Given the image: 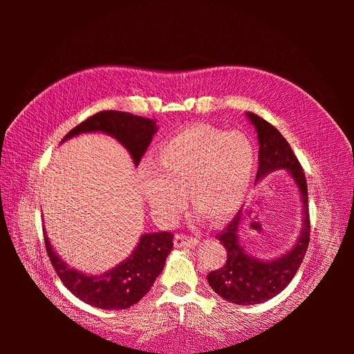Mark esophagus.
I'll return each mask as SVG.
<instances>
[{
	"label": "esophagus",
	"instance_id": "esophagus-1",
	"mask_svg": "<svg viewBox=\"0 0 354 354\" xmlns=\"http://www.w3.org/2000/svg\"><path fill=\"white\" fill-rule=\"evenodd\" d=\"M199 241L198 238L194 236H189L186 233H178L174 236V243L177 246H192V245H196Z\"/></svg>",
	"mask_w": 354,
	"mask_h": 354
}]
</instances>
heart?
<instances>
[{"mask_svg":"<svg viewBox=\"0 0 354 354\" xmlns=\"http://www.w3.org/2000/svg\"><path fill=\"white\" fill-rule=\"evenodd\" d=\"M254 149L241 133L196 125L158 149V166L140 168L142 192L162 223H173L192 203L212 223L232 217L243 203L254 174Z\"/></svg>","mask_w":354,"mask_h":354,"instance_id":"heart-1","label":"heart"}]
</instances>
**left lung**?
<instances>
[{
  "instance_id": "obj_1",
  "label": "left lung",
  "mask_w": 354,
  "mask_h": 354,
  "mask_svg": "<svg viewBox=\"0 0 354 354\" xmlns=\"http://www.w3.org/2000/svg\"><path fill=\"white\" fill-rule=\"evenodd\" d=\"M248 118L255 125L259 136V169L257 178L285 168L291 173L299 189L303 201V230L297 245L288 254L273 261H260L246 254L238 241V226L242 214L238 212L223 232L216 238L227 251V260L223 267L208 273L207 279L214 292L229 303L250 306L264 303L276 297L292 281L298 267L301 266L310 242V214L307 203V180L304 169L292 152L286 138L270 122L261 116L248 112Z\"/></svg>"
}]
</instances>
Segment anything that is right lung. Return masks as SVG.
<instances>
[{
  "label": "right lung",
  "mask_w": 354,
  "mask_h": 354,
  "mask_svg": "<svg viewBox=\"0 0 354 354\" xmlns=\"http://www.w3.org/2000/svg\"><path fill=\"white\" fill-rule=\"evenodd\" d=\"M91 131H102L115 137L127 147L134 164L138 165L152 142L156 127L152 120L143 116L120 111H102L72 128L63 140ZM173 238L174 233L171 232L146 233L133 254L120 266L100 276H87L71 269L59 259L44 232L46 251L63 285L84 303L104 310H124L140 301L162 272L167 255L173 250Z\"/></svg>",
  "instance_id": "right-lung-1"
}]
</instances>
